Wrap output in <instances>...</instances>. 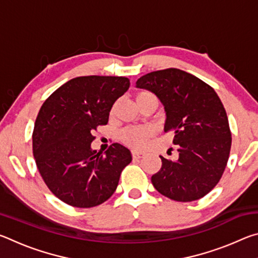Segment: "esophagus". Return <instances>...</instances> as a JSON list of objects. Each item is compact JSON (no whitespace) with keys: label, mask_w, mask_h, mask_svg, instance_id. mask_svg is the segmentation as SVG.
Masks as SVG:
<instances>
[{"label":"esophagus","mask_w":258,"mask_h":258,"mask_svg":"<svg viewBox=\"0 0 258 258\" xmlns=\"http://www.w3.org/2000/svg\"><path fill=\"white\" fill-rule=\"evenodd\" d=\"M132 157L135 159H139L141 158V157H143V152H140V151H137V150H132Z\"/></svg>","instance_id":"obj_1"}]
</instances>
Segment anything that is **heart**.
Returning <instances> with one entry per match:
<instances>
[{
	"instance_id": "heart-1",
	"label": "heart",
	"mask_w": 258,
	"mask_h": 258,
	"mask_svg": "<svg viewBox=\"0 0 258 258\" xmlns=\"http://www.w3.org/2000/svg\"><path fill=\"white\" fill-rule=\"evenodd\" d=\"M146 100H157V98L149 91H140L137 94V102L139 103ZM152 133H154V130L150 126H131L120 131L119 139L126 146L141 149L147 145L148 139L151 137Z\"/></svg>"
}]
</instances>
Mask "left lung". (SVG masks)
Returning a JSON list of instances; mask_svg holds the SVG:
<instances>
[{
    "label": "left lung",
    "instance_id": "8db88e82",
    "mask_svg": "<svg viewBox=\"0 0 258 258\" xmlns=\"http://www.w3.org/2000/svg\"><path fill=\"white\" fill-rule=\"evenodd\" d=\"M137 87L151 91L166 111L164 131L174 134L176 160L161 159L151 176L155 189L175 202H194L221 180L231 149L226 111L212 86L181 69L168 68L140 77Z\"/></svg>",
    "mask_w": 258,
    "mask_h": 258
}]
</instances>
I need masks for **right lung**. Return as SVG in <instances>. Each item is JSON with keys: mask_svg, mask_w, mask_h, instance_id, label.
I'll return each instance as SVG.
<instances>
[{"mask_svg": "<svg viewBox=\"0 0 258 258\" xmlns=\"http://www.w3.org/2000/svg\"><path fill=\"white\" fill-rule=\"evenodd\" d=\"M130 87L119 76H81L64 83L42 104L33 132L38 172L61 202L91 208L111 197L131 151L112 143L104 152L91 149L98 126L108 123L112 104Z\"/></svg>", "mask_w": 258, "mask_h": 258, "instance_id": "right-lung-1", "label": "right lung"}]
</instances>
